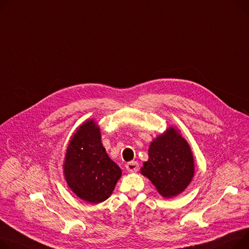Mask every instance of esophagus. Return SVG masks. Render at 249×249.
<instances>
[{
    "mask_svg": "<svg viewBox=\"0 0 249 249\" xmlns=\"http://www.w3.org/2000/svg\"><path fill=\"white\" fill-rule=\"evenodd\" d=\"M126 169L128 172H137L139 169V164L136 161H130L126 164Z\"/></svg>",
    "mask_w": 249,
    "mask_h": 249,
    "instance_id": "1",
    "label": "esophagus"
}]
</instances>
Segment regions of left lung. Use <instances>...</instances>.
I'll use <instances>...</instances> for the list:
<instances>
[{"label": "left lung", "mask_w": 249, "mask_h": 249, "mask_svg": "<svg viewBox=\"0 0 249 249\" xmlns=\"http://www.w3.org/2000/svg\"><path fill=\"white\" fill-rule=\"evenodd\" d=\"M148 157L141 174L152 182L163 197L180 194L192 181L194 159L191 148L174 127H169L151 142Z\"/></svg>", "instance_id": "8db88e82"}]
</instances>
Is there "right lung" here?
<instances>
[{"label": "right lung", "instance_id": "obj_1", "mask_svg": "<svg viewBox=\"0 0 249 249\" xmlns=\"http://www.w3.org/2000/svg\"><path fill=\"white\" fill-rule=\"evenodd\" d=\"M63 168L70 189L80 199L94 204L110 197L122 175L120 167L106 153L94 120L83 123L72 136Z\"/></svg>", "mask_w": 249, "mask_h": 249}]
</instances>
